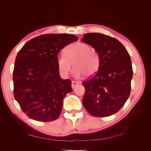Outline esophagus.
I'll list each match as a JSON object with an SVG mask.
<instances>
[{
    "instance_id": "34e87169",
    "label": "esophagus",
    "mask_w": 151,
    "mask_h": 151,
    "mask_svg": "<svg viewBox=\"0 0 151 151\" xmlns=\"http://www.w3.org/2000/svg\"><path fill=\"white\" fill-rule=\"evenodd\" d=\"M78 84H79V83H78V82H77V81H72V88H74L75 87L77 86Z\"/></svg>"
}]
</instances>
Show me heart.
I'll return each mask as SVG.
<instances>
[{
    "label": "heart",
    "mask_w": 151,
    "mask_h": 151,
    "mask_svg": "<svg viewBox=\"0 0 151 151\" xmlns=\"http://www.w3.org/2000/svg\"><path fill=\"white\" fill-rule=\"evenodd\" d=\"M99 62L96 49L81 42L70 45L65 49V55H61L57 59L58 70L62 76L68 75L73 63L74 74L77 77L94 76L98 70Z\"/></svg>",
    "instance_id": "b5f03b06"
}]
</instances>
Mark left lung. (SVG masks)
<instances>
[{
  "label": "left lung",
  "mask_w": 151,
  "mask_h": 151,
  "mask_svg": "<svg viewBox=\"0 0 151 151\" xmlns=\"http://www.w3.org/2000/svg\"><path fill=\"white\" fill-rule=\"evenodd\" d=\"M81 41L96 49L100 61L96 74L83 83V105L94 116H111L129 98L133 76L130 57L119 41L106 35L86 33Z\"/></svg>",
  "instance_id": "left-lung-1"
}]
</instances>
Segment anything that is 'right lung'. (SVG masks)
Masks as SVG:
<instances>
[{"label":"right lung","instance_id":"obj_1","mask_svg":"<svg viewBox=\"0 0 151 151\" xmlns=\"http://www.w3.org/2000/svg\"><path fill=\"white\" fill-rule=\"evenodd\" d=\"M77 40L73 35H42L28 41L18 52L13 71L14 95L31 119L47 122L60 116L63 100L72 88L70 80L60 76L58 54Z\"/></svg>","mask_w":151,"mask_h":151}]
</instances>
